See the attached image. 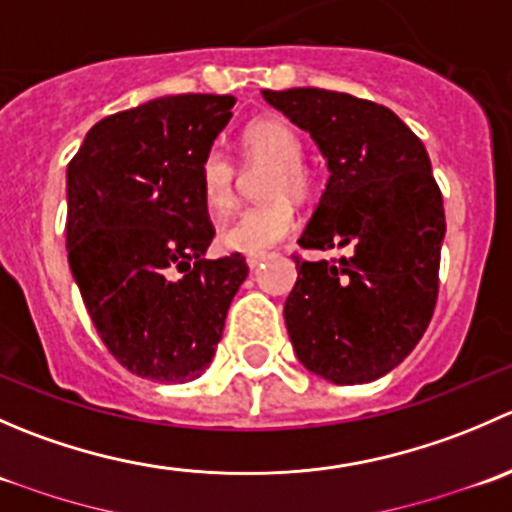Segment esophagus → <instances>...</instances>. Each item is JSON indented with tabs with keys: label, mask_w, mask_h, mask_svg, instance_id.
<instances>
[{
	"label": "esophagus",
	"mask_w": 512,
	"mask_h": 512,
	"mask_svg": "<svg viewBox=\"0 0 512 512\" xmlns=\"http://www.w3.org/2000/svg\"><path fill=\"white\" fill-rule=\"evenodd\" d=\"M245 260H247V267H250V270H257V267L262 265V260H265V252H252V255H247Z\"/></svg>",
	"instance_id": "obj_1"
}]
</instances>
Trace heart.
<instances>
[{"mask_svg":"<svg viewBox=\"0 0 512 512\" xmlns=\"http://www.w3.org/2000/svg\"><path fill=\"white\" fill-rule=\"evenodd\" d=\"M242 163L255 168L257 193L262 203L250 205L220 230V245L230 252H265L282 242L297 225L294 205L289 200L304 198L312 190V175L302 163L304 148L297 131L282 118L265 116L247 123L240 133ZM200 190L213 215H223L237 200V168L220 148H210L200 160Z\"/></svg>","mask_w":512,"mask_h":512,"instance_id":"obj_1","label":"heart"}]
</instances>
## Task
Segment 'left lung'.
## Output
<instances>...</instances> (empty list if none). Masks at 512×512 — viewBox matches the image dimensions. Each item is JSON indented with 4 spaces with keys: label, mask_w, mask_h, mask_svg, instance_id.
Returning a JSON list of instances; mask_svg holds the SVG:
<instances>
[{
    "label": "left lung",
    "mask_w": 512,
    "mask_h": 512,
    "mask_svg": "<svg viewBox=\"0 0 512 512\" xmlns=\"http://www.w3.org/2000/svg\"><path fill=\"white\" fill-rule=\"evenodd\" d=\"M309 131L329 165L285 322L299 361L334 384H364L399 366L426 332L438 299L446 235L441 188L421 138L381 103L327 89L262 91Z\"/></svg>",
    "instance_id": "left-lung-1"
}]
</instances>
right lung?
Returning <instances> with one entry per match:
<instances>
[{"instance_id":"1","label":"right lung","mask_w":512,"mask_h":512,"mask_svg":"<svg viewBox=\"0 0 512 512\" xmlns=\"http://www.w3.org/2000/svg\"><path fill=\"white\" fill-rule=\"evenodd\" d=\"M232 106L235 96L180 94L118 111L86 133L66 168L71 275L101 342L143 379L200 376L247 277L240 252L203 257L215 227L200 160Z\"/></svg>"}]
</instances>
